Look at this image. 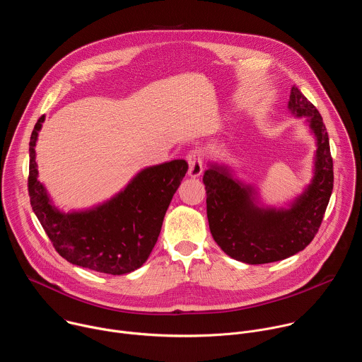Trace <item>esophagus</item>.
<instances>
[{"instance_id": "34e87169", "label": "esophagus", "mask_w": 362, "mask_h": 362, "mask_svg": "<svg viewBox=\"0 0 362 362\" xmlns=\"http://www.w3.org/2000/svg\"><path fill=\"white\" fill-rule=\"evenodd\" d=\"M187 163H189V170L187 175L190 177H199L203 172V159H202V153L199 150H192L186 156Z\"/></svg>"}]
</instances>
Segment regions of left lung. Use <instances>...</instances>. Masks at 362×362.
<instances>
[{
    "label": "left lung",
    "instance_id": "1",
    "mask_svg": "<svg viewBox=\"0 0 362 362\" xmlns=\"http://www.w3.org/2000/svg\"><path fill=\"white\" fill-rule=\"evenodd\" d=\"M288 110L305 119L317 147L313 177L292 200L267 204L259 187L223 162H211L203 176L211 233L226 255L243 264L276 262L303 250L317 235L332 193L329 139L320 112L295 86Z\"/></svg>",
    "mask_w": 362,
    "mask_h": 362
}]
</instances>
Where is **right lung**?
<instances>
[{
    "label": "right lung",
    "mask_w": 362,
    "mask_h": 362,
    "mask_svg": "<svg viewBox=\"0 0 362 362\" xmlns=\"http://www.w3.org/2000/svg\"><path fill=\"white\" fill-rule=\"evenodd\" d=\"M45 116L30 139L28 192L33 212L56 250L73 265L124 275L140 268L158 242L166 211L187 172L182 159L141 169L110 199L69 212L38 180L35 146Z\"/></svg>",
    "instance_id": "obj_1"
}]
</instances>
